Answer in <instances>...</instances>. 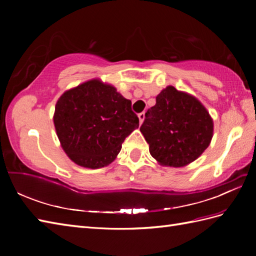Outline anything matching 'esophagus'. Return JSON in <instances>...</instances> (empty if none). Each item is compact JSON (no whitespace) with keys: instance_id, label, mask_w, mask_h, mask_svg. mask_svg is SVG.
<instances>
[{"instance_id":"obj_1","label":"esophagus","mask_w":256,"mask_h":256,"mask_svg":"<svg viewBox=\"0 0 256 256\" xmlns=\"http://www.w3.org/2000/svg\"><path fill=\"white\" fill-rule=\"evenodd\" d=\"M138 118H140V123H143L144 118H145V112H140V113H138Z\"/></svg>"}]
</instances>
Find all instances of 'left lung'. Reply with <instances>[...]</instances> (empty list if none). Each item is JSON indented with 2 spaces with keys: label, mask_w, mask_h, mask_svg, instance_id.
Here are the masks:
<instances>
[{
  "label": "left lung",
  "mask_w": 256,
  "mask_h": 256,
  "mask_svg": "<svg viewBox=\"0 0 256 256\" xmlns=\"http://www.w3.org/2000/svg\"><path fill=\"white\" fill-rule=\"evenodd\" d=\"M140 132L150 153L162 165L180 167L197 160L208 148L214 123L196 98L170 86L145 113Z\"/></svg>",
  "instance_id": "obj_1"
}]
</instances>
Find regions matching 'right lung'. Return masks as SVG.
Returning <instances> with one entry per match:
<instances>
[{
    "mask_svg": "<svg viewBox=\"0 0 256 256\" xmlns=\"http://www.w3.org/2000/svg\"><path fill=\"white\" fill-rule=\"evenodd\" d=\"M131 106L114 86L99 80L64 92L57 101L54 123L69 158L88 168L111 164L125 138L138 128Z\"/></svg>",
    "mask_w": 256,
    "mask_h": 256,
    "instance_id": "obj_1",
    "label": "right lung"
}]
</instances>
